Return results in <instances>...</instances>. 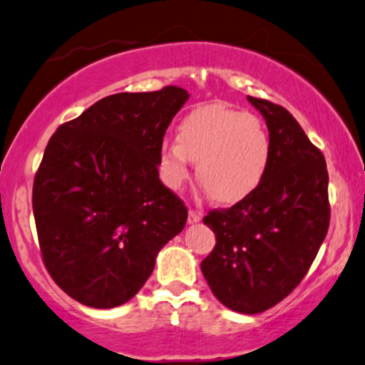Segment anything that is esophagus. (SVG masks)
Wrapping results in <instances>:
<instances>
[{
	"label": "esophagus",
	"instance_id": "obj_1",
	"mask_svg": "<svg viewBox=\"0 0 365 365\" xmlns=\"http://www.w3.org/2000/svg\"><path fill=\"white\" fill-rule=\"evenodd\" d=\"M200 220H202V214H198V212L191 210L190 208V212H187V224H196L200 222Z\"/></svg>",
	"mask_w": 365,
	"mask_h": 365
}]
</instances>
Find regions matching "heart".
Here are the masks:
<instances>
[{"label": "heart", "mask_w": 365, "mask_h": 365, "mask_svg": "<svg viewBox=\"0 0 365 365\" xmlns=\"http://www.w3.org/2000/svg\"><path fill=\"white\" fill-rule=\"evenodd\" d=\"M271 136L257 117L226 105L191 110L175 129V143L160 150L163 182L179 191L196 178L217 203L235 205L250 198L271 165Z\"/></svg>", "instance_id": "obj_1"}]
</instances>
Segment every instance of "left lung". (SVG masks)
Segmentation results:
<instances>
[{
	"instance_id": "1",
	"label": "left lung",
	"mask_w": 365,
	"mask_h": 365,
	"mask_svg": "<svg viewBox=\"0 0 365 365\" xmlns=\"http://www.w3.org/2000/svg\"><path fill=\"white\" fill-rule=\"evenodd\" d=\"M265 118L271 165L259 190L203 219L215 248L202 272L217 300L240 314H260L300 284L329 227L324 155L286 108L248 96Z\"/></svg>"
}]
</instances>
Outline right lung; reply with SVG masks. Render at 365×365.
<instances>
[{
    "mask_svg": "<svg viewBox=\"0 0 365 365\" xmlns=\"http://www.w3.org/2000/svg\"><path fill=\"white\" fill-rule=\"evenodd\" d=\"M187 98L178 86L112 94L48 143L32 187L39 248L53 281L79 304L129 302L182 231L187 210L162 184L158 160Z\"/></svg>",
    "mask_w": 365,
    "mask_h": 365,
    "instance_id": "obj_1",
    "label": "right lung"
}]
</instances>
